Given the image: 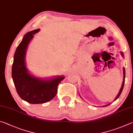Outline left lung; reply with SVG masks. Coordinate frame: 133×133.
<instances>
[{
	"mask_svg": "<svg viewBox=\"0 0 133 133\" xmlns=\"http://www.w3.org/2000/svg\"><path fill=\"white\" fill-rule=\"evenodd\" d=\"M121 54H122V55L123 56H124V54H123V53H122V52H121ZM123 83H122V88H121V89H120V92H119V93H118V95H117V96H116V97L115 98V101H116V100H117L118 98V97L120 96V95H121V94H122V90H123V87H124V82H125V69L124 68H123ZM110 104H109L108 105H106V106H103V107H106V106H109V105H110Z\"/></svg>",
	"mask_w": 133,
	"mask_h": 133,
	"instance_id": "8db88e82",
	"label": "left lung"
}]
</instances>
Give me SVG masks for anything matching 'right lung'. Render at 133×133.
Listing matches in <instances>:
<instances>
[{
  "mask_svg": "<svg viewBox=\"0 0 133 133\" xmlns=\"http://www.w3.org/2000/svg\"><path fill=\"white\" fill-rule=\"evenodd\" d=\"M39 29L30 31L16 49L12 65V78L19 96L31 104H41L50 101L55 96L58 86L64 79L60 76L51 80H42L31 76L28 72L25 64V55L27 47L34 34Z\"/></svg>",
  "mask_w": 133,
  "mask_h": 133,
  "instance_id": "obj_1",
  "label": "right lung"
}]
</instances>
